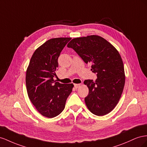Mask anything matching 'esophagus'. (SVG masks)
<instances>
[{
	"mask_svg": "<svg viewBox=\"0 0 147 147\" xmlns=\"http://www.w3.org/2000/svg\"><path fill=\"white\" fill-rule=\"evenodd\" d=\"M81 86V84H74V87H75V88H76V89H77V88H78V87H80Z\"/></svg>",
	"mask_w": 147,
	"mask_h": 147,
	"instance_id": "esophagus-1",
	"label": "esophagus"
}]
</instances>
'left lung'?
<instances>
[{
  "label": "left lung",
  "mask_w": 147,
  "mask_h": 147,
  "mask_svg": "<svg viewBox=\"0 0 147 147\" xmlns=\"http://www.w3.org/2000/svg\"><path fill=\"white\" fill-rule=\"evenodd\" d=\"M67 47L73 49L86 63H91V71L97 75L95 81L84 82L89 89L85 98L88 109L97 116L108 114L118 104L125 84L124 65L118 50L96 35L74 38Z\"/></svg>",
  "instance_id": "obj_1"
}]
</instances>
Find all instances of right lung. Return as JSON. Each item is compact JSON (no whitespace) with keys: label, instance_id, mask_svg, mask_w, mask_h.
<instances>
[{"label":"right lung","instance_id":"1","mask_svg":"<svg viewBox=\"0 0 147 147\" xmlns=\"http://www.w3.org/2000/svg\"><path fill=\"white\" fill-rule=\"evenodd\" d=\"M71 37H58L46 41L37 49L26 71L28 97L40 114L52 118L63 111L73 84H60L54 80L58 66V58Z\"/></svg>","mask_w":147,"mask_h":147}]
</instances>
